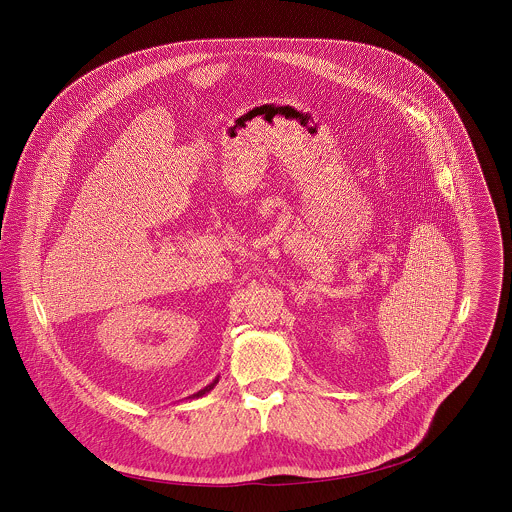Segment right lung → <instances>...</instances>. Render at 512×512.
Returning <instances> with one entry per match:
<instances>
[{"instance_id": "add662e5", "label": "right lung", "mask_w": 512, "mask_h": 512, "mask_svg": "<svg viewBox=\"0 0 512 512\" xmlns=\"http://www.w3.org/2000/svg\"><path fill=\"white\" fill-rule=\"evenodd\" d=\"M217 382H219V376H217V378H215V380H213V382H211V384H209V386H205V388H203V390H199V392H197V394H193V398H199V396H205V394H207V392H211V390H213V388H215V386H217Z\"/></svg>"}]
</instances>
